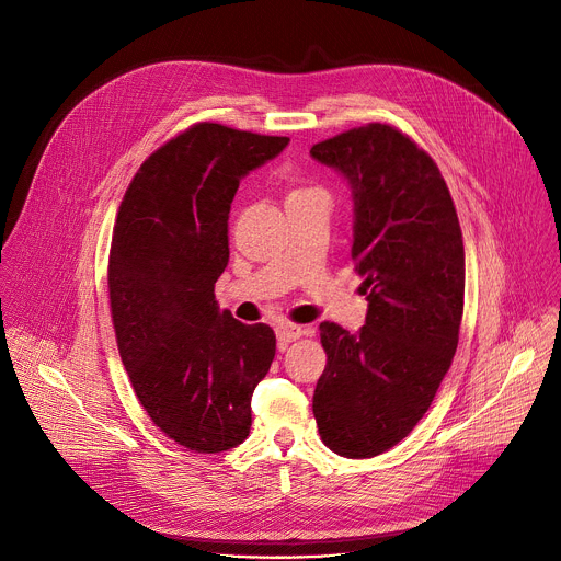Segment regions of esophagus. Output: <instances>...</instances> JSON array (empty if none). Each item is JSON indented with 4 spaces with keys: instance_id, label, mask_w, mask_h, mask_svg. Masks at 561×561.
<instances>
[{
    "instance_id": "esophagus-1",
    "label": "esophagus",
    "mask_w": 561,
    "mask_h": 561,
    "mask_svg": "<svg viewBox=\"0 0 561 561\" xmlns=\"http://www.w3.org/2000/svg\"><path fill=\"white\" fill-rule=\"evenodd\" d=\"M275 333H277L279 344L284 346V344H288V342L299 340V337L304 335V329H301V327H297V324H293V322H282V324H277V327H275Z\"/></svg>"
}]
</instances>
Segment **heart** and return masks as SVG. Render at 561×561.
Listing matches in <instances>:
<instances>
[{
  "instance_id": "obj_1",
  "label": "heart",
  "mask_w": 561,
  "mask_h": 561,
  "mask_svg": "<svg viewBox=\"0 0 561 561\" xmlns=\"http://www.w3.org/2000/svg\"><path fill=\"white\" fill-rule=\"evenodd\" d=\"M308 191H317V188H304V186H293V188L288 191V197H293V195H301V193H308Z\"/></svg>"
}]
</instances>
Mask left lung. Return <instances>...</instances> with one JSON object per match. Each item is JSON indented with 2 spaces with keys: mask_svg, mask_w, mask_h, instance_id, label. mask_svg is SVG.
Masks as SVG:
<instances>
[{
  "mask_svg": "<svg viewBox=\"0 0 561 561\" xmlns=\"http://www.w3.org/2000/svg\"><path fill=\"white\" fill-rule=\"evenodd\" d=\"M310 154L353 188L355 273L368 299L357 335L322 322L327 368L312 394L319 437L366 459L402 442L453 364L463 314V239L450 191L407 133L373 122Z\"/></svg>",
  "mask_w": 561,
  "mask_h": 561,
  "instance_id": "obj_1",
  "label": "left lung"
}]
</instances>
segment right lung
<instances>
[{
  "instance_id": "add662e5",
  "label": "right lung",
  "mask_w": 561,
  "mask_h": 561,
  "mask_svg": "<svg viewBox=\"0 0 561 561\" xmlns=\"http://www.w3.org/2000/svg\"><path fill=\"white\" fill-rule=\"evenodd\" d=\"M286 144L193 124L146 159L117 210L108 297L119 357L152 424L195 453L249 437L253 390L275 357L273 329L219 312L215 282L239 180Z\"/></svg>"
}]
</instances>
